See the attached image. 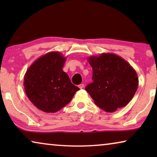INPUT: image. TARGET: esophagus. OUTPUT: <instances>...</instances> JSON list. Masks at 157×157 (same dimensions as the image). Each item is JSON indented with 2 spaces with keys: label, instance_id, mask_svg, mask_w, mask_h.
I'll return each mask as SVG.
<instances>
[{
  "label": "esophagus",
  "instance_id": "34e87169",
  "mask_svg": "<svg viewBox=\"0 0 157 157\" xmlns=\"http://www.w3.org/2000/svg\"><path fill=\"white\" fill-rule=\"evenodd\" d=\"M83 86H84V85H83V83H81V84H80V85H78V87H79V88H80V89H83Z\"/></svg>",
  "mask_w": 157,
  "mask_h": 157
}]
</instances>
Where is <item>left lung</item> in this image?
I'll list each match as a JSON object with an SVG mask.
<instances>
[{"label": "left lung", "mask_w": 157, "mask_h": 157, "mask_svg": "<svg viewBox=\"0 0 157 157\" xmlns=\"http://www.w3.org/2000/svg\"><path fill=\"white\" fill-rule=\"evenodd\" d=\"M88 61L93 68V82L85 90L94 103L106 112L126 106L138 88V76L134 68L113 53L91 56Z\"/></svg>", "instance_id": "1"}]
</instances>
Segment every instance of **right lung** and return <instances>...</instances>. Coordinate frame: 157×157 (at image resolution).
Instances as JSON below:
<instances>
[{
	"mask_svg": "<svg viewBox=\"0 0 157 157\" xmlns=\"http://www.w3.org/2000/svg\"><path fill=\"white\" fill-rule=\"evenodd\" d=\"M65 61L59 52H49L36 60L25 73V94L32 104L44 112L59 111L80 89L62 69Z\"/></svg>",
	"mask_w": 157,
	"mask_h": 157,
	"instance_id": "1",
	"label": "right lung"
}]
</instances>
